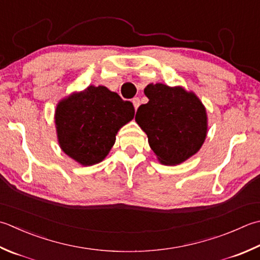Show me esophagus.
Listing matches in <instances>:
<instances>
[{
  "mask_svg": "<svg viewBox=\"0 0 260 260\" xmlns=\"http://www.w3.org/2000/svg\"><path fill=\"white\" fill-rule=\"evenodd\" d=\"M132 101H133V105H134L135 110H137V108H139V106H140V104H141L140 98H139V96H136V98H134Z\"/></svg>",
  "mask_w": 260,
  "mask_h": 260,
  "instance_id": "esophagus-1",
  "label": "esophagus"
}]
</instances>
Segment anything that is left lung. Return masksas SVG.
Wrapping results in <instances>:
<instances>
[{
  "mask_svg": "<svg viewBox=\"0 0 260 260\" xmlns=\"http://www.w3.org/2000/svg\"><path fill=\"white\" fill-rule=\"evenodd\" d=\"M144 93L149 103L139 107L135 120L161 164L179 165L194 155L207 132L206 110L200 99L180 86L162 83L149 84Z\"/></svg>",
  "mask_w": 260,
  "mask_h": 260,
  "instance_id": "1",
  "label": "left lung"
}]
</instances>
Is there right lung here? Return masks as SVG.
Instances as JSON below:
<instances>
[{"mask_svg":"<svg viewBox=\"0 0 260 260\" xmlns=\"http://www.w3.org/2000/svg\"><path fill=\"white\" fill-rule=\"evenodd\" d=\"M135 109L106 86L90 85L60 101L55 113L59 145L83 166L103 161L121 126L134 118Z\"/></svg>","mask_w":260,"mask_h":260,"instance_id":"right-lung-1","label":"right lung"}]
</instances>
